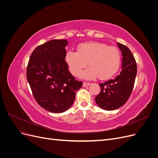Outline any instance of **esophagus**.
I'll return each mask as SVG.
<instances>
[{"label":"esophagus","mask_w":158,"mask_h":158,"mask_svg":"<svg viewBox=\"0 0 158 158\" xmlns=\"http://www.w3.org/2000/svg\"><path fill=\"white\" fill-rule=\"evenodd\" d=\"M90 85V83L89 82H84L83 83V86L84 87H86V86H88V85Z\"/></svg>","instance_id":"esophagus-1"}]
</instances>
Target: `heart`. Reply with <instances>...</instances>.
Instances as JSON below:
<instances>
[{"label": "heart", "mask_w": 158, "mask_h": 158, "mask_svg": "<svg viewBox=\"0 0 158 158\" xmlns=\"http://www.w3.org/2000/svg\"><path fill=\"white\" fill-rule=\"evenodd\" d=\"M65 59L71 73L78 76L87 66L82 76L92 79L97 75L100 79L111 77L118 71L121 65V56L119 50L113 46L97 42L84 43L78 47V52L69 51Z\"/></svg>", "instance_id": "obj_1"}]
</instances>
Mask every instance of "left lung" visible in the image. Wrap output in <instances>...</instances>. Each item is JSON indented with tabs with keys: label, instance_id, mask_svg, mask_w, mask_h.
Masks as SVG:
<instances>
[{
	"label": "left lung",
	"instance_id": "1",
	"mask_svg": "<svg viewBox=\"0 0 158 158\" xmlns=\"http://www.w3.org/2000/svg\"><path fill=\"white\" fill-rule=\"evenodd\" d=\"M122 52V69L118 75L103 83L99 84L101 91L95 98L99 107L112 111L123 106L130 97L137 73L136 60L131 50L117 43Z\"/></svg>",
	"mask_w": 158,
	"mask_h": 158
}]
</instances>
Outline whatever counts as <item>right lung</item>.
<instances>
[{"label": "right lung", "instance_id": "1", "mask_svg": "<svg viewBox=\"0 0 158 158\" xmlns=\"http://www.w3.org/2000/svg\"><path fill=\"white\" fill-rule=\"evenodd\" d=\"M66 40H53L37 47L27 66V80L33 97L45 110L64 112L73 104L82 82L76 80L65 60Z\"/></svg>", "mask_w": 158, "mask_h": 158}]
</instances>
